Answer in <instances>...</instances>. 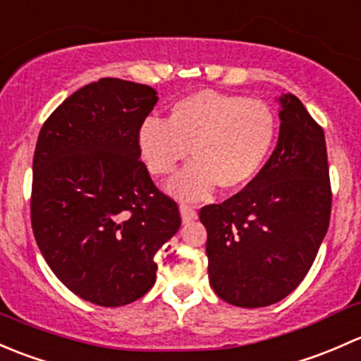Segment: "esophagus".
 Listing matches in <instances>:
<instances>
[{"instance_id":"34e87169","label":"esophagus","mask_w":361,"mask_h":361,"mask_svg":"<svg viewBox=\"0 0 361 361\" xmlns=\"http://www.w3.org/2000/svg\"><path fill=\"white\" fill-rule=\"evenodd\" d=\"M180 215H182V221L184 222H191L198 217V214H196L195 208H192L191 205H188V203H180Z\"/></svg>"}]
</instances>
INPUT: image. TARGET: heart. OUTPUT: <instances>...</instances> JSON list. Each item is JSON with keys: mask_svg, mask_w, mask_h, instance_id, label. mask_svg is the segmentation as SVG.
Wrapping results in <instances>:
<instances>
[{"mask_svg": "<svg viewBox=\"0 0 361 361\" xmlns=\"http://www.w3.org/2000/svg\"><path fill=\"white\" fill-rule=\"evenodd\" d=\"M276 133V116L267 104L203 90L173 104L165 123L147 120L137 142L147 170L158 177L172 173L191 149L195 163L170 182V191L198 200L215 185L231 192L250 184Z\"/></svg>", "mask_w": 361, "mask_h": 361, "instance_id": "obj_1", "label": "heart"}]
</instances>
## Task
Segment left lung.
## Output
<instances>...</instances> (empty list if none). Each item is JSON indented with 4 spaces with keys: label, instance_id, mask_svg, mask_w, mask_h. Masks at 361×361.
<instances>
[{
    "label": "left lung",
    "instance_id": "1",
    "mask_svg": "<svg viewBox=\"0 0 361 361\" xmlns=\"http://www.w3.org/2000/svg\"><path fill=\"white\" fill-rule=\"evenodd\" d=\"M280 135L247 188L200 210L208 280L226 302L264 307L299 287L332 210L325 133L292 94L280 97Z\"/></svg>",
    "mask_w": 361,
    "mask_h": 361
}]
</instances>
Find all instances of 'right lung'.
I'll use <instances>...</instances> for the list:
<instances>
[{
    "label": "right lung",
    "mask_w": 361,
    "mask_h": 361,
    "mask_svg": "<svg viewBox=\"0 0 361 361\" xmlns=\"http://www.w3.org/2000/svg\"><path fill=\"white\" fill-rule=\"evenodd\" d=\"M156 94L100 78L48 116L36 142V243L55 276L97 306H125L149 292L154 254L180 228L179 207L154 185L137 142Z\"/></svg>",
    "instance_id": "right-lung-1"
}]
</instances>
